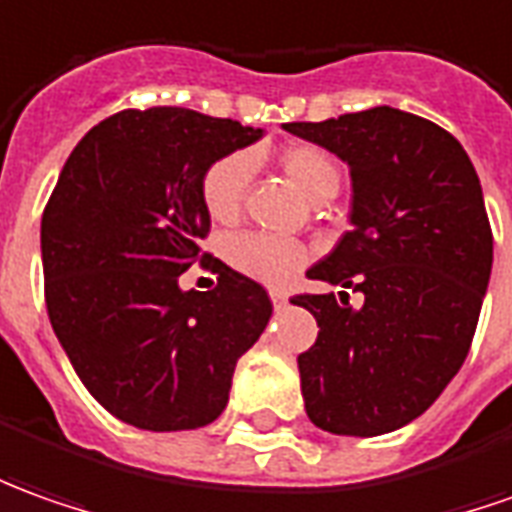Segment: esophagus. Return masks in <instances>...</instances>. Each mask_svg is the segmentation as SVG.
Here are the masks:
<instances>
[{"instance_id":"1","label":"esophagus","mask_w":512,"mask_h":512,"mask_svg":"<svg viewBox=\"0 0 512 512\" xmlns=\"http://www.w3.org/2000/svg\"><path fill=\"white\" fill-rule=\"evenodd\" d=\"M269 297H271V302H274V308H283L285 302H288V294H285V291H280V288H271Z\"/></svg>"}]
</instances>
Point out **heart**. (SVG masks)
I'll list each match as a JSON object with an SVG mask.
<instances>
[{"mask_svg":"<svg viewBox=\"0 0 512 512\" xmlns=\"http://www.w3.org/2000/svg\"><path fill=\"white\" fill-rule=\"evenodd\" d=\"M280 168L314 201H325L339 190V179H342L339 165L319 145H288L280 154ZM249 179H252V156L243 151L221 156L204 170L201 204L215 224H232L241 215ZM224 255L232 269L257 283L283 285L308 263V246L263 232H241L229 238Z\"/></svg>","mask_w":512,"mask_h":512,"instance_id":"1","label":"heart"}]
</instances>
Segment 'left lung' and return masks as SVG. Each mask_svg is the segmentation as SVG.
<instances>
[{
    "label": "left lung",
    "mask_w": 512,
    "mask_h": 512,
    "mask_svg": "<svg viewBox=\"0 0 512 512\" xmlns=\"http://www.w3.org/2000/svg\"><path fill=\"white\" fill-rule=\"evenodd\" d=\"M285 131L328 148L353 179L350 224L311 280L364 294H297L319 336L297 358L311 423L375 437L412 423L460 373L493 266L485 198L462 145L401 109L342 114Z\"/></svg>",
    "instance_id": "left-lung-1"
}]
</instances>
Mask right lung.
I'll return each instance as SVG.
<instances>
[{"label":"right lung","instance_id":"add662e5","mask_svg":"<svg viewBox=\"0 0 512 512\" xmlns=\"http://www.w3.org/2000/svg\"><path fill=\"white\" fill-rule=\"evenodd\" d=\"M260 134L179 106L125 109L66 159L41 215L47 314L83 387L123 423H212L269 325L266 288L201 249L204 170ZM196 259L216 266L212 292L178 288Z\"/></svg>","mask_w":512,"mask_h":512}]
</instances>
